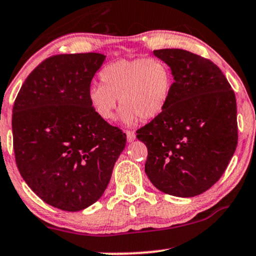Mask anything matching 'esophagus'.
<instances>
[{
	"instance_id": "esophagus-1",
	"label": "esophagus",
	"mask_w": 256,
	"mask_h": 256,
	"mask_svg": "<svg viewBox=\"0 0 256 256\" xmlns=\"http://www.w3.org/2000/svg\"><path fill=\"white\" fill-rule=\"evenodd\" d=\"M126 138H128V142H134L136 139V134L134 131H126Z\"/></svg>"
}]
</instances>
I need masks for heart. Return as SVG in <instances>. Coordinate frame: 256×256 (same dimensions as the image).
<instances>
[{"label": "heart", "instance_id": "1", "mask_svg": "<svg viewBox=\"0 0 256 256\" xmlns=\"http://www.w3.org/2000/svg\"><path fill=\"white\" fill-rule=\"evenodd\" d=\"M102 85L88 90V102L102 120H111L122 106L125 124L151 120L166 108L172 90V70L160 58L122 59L108 64L99 74Z\"/></svg>", "mask_w": 256, "mask_h": 256}]
</instances>
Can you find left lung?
<instances>
[{"instance_id":"1","label":"left lung","mask_w":256,"mask_h":256,"mask_svg":"<svg viewBox=\"0 0 256 256\" xmlns=\"http://www.w3.org/2000/svg\"><path fill=\"white\" fill-rule=\"evenodd\" d=\"M154 54L174 84L166 110L137 130L148 148L145 172L160 192L197 196L221 178L238 146L235 93L212 60L178 48Z\"/></svg>"}]
</instances>
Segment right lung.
Segmentation results:
<instances>
[{
	"label": "right lung",
	"instance_id": "1",
	"mask_svg": "<svg viewBox=\"0 0 256 256\" xmlns=\"http://www.w3.org/2000/svg\"><path fill=\"white\" fill-rule=\"evenodd\" d=\"M105 56L58 54L32 70L12 108V146L22 178L54 208L79 212L108 186L126 134L93 111L90 82Z\"/></svg>",
	"mask_w": 256,
	"mask_h": 256
}]
</instances>
